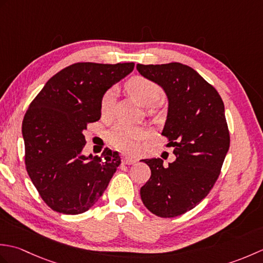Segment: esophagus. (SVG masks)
Wrapping results in <instances>:
<instances>
[{
  "instance_id": "34e87169",
  "label": "esophagus",
  "mask_w": 263,
  "mask_h": 263,
  "mask_svg": "<svg viewBox=\"0 0 263 263\" xmlns=\"http://www.w3.org/2000/svg\"><path fill=\"white\" fill-rule=\"evenodd\" d=\"M122 161H123V164H125V165H132V164H136L137 163V160L135 158L128 157V156H126V155L123 156Z\"/></svg>"
}]
</instances>
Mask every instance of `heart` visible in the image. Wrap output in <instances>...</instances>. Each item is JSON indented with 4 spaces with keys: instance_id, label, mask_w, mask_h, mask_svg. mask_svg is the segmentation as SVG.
<instances>
[{
    "instance_id": "heart-1",
    "label": "heart",
    "mask_w": 263,
    "mask_h": 263,
    "mask_svg": "<svg viewBox=\"0 0 263 263\" xmlns=\"http://www.w3.org/2000/svg\"><path fill=\"white\" fill-rule=\"evenodd\" d=\"M127 92L135 98L139 104L150 106L157 103L163 96V89L155 81L146 77L137 76L131 78L125 83ZM114 89L106 90L100 98V113L103 116L109 114L114 102ZM146 137V131L141 126L116 124L107 132V141L111 147L123 152H135L138 142Z\"/></svg>"
}]
</instances>
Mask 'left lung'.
<instances>
[{
  "instance_id": "obj_1",
  "label": "left lung",
  "mask_w": 263,
  "mask_h": 263,
  "mask_svg": "<svg viewBox=\"0 0 263 263\" xmlns=\"http://www.w3.org/2000/svg\"><path fill=\"white\" fill-rule=\"evenodd\" d=\"M137 70L158 83L168 98L161 135L176 156L168 165L160 158L142 160L152 176L140 190L141 200L156 216H181L208 195L220 174L231 141L224 103L216 89L187 65L138 64Z\"/></svg>"
}]
</instances>
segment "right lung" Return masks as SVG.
<instances>
[{"mask_svg":"<svg viewBox=\"0 0 263 263\" xmlns=\"http://www.w3.org/2000/svg\"><path fill=\"white\" fill-rule=\"evenodd\" d=\"M135 63H74L49 79L22 122L25 163L42 199L53 210L78 215L97 202L121 164L106 148L82 155L89 123L100 119L103 93L131 73Z\"/></svg>","mask_w":263,"mask_h":263,"instance_id":"obj_1","label":"right lung"}]
</instances>
